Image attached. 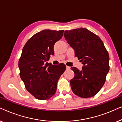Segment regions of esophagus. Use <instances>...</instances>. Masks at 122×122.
<instances>
[{
	"label": "esophagus",
	"instance_id": "esophagus-1",
	"mask_svg": "<svg viewBox=\"0 0 122 122\" xmlns=\"http://www.w3.org/2000/svg\"><path fill=\"white\" fill-rule=\"evenodd\" d=\"M70 68H71V67L70 66H66V69H69Z\"/></svg>",
	"mask_w": 122,
	"mask_h": 122
}]
</instances>
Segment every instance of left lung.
I'll list each match as a JSON object with an SVG mask.
<instances>
[{
  "mask_svg": "<svg viewBox=\"0 0 122 122\" xmlns=\"http://www.w3.org/2000/svg\"><path fill=\"white\" fill-rule=\"evenodd\" d=\"M64 36L83 65L81 71L71 68L74 73V77L70 81L71 90L80 97H92L106 81L109 71L108 51L99 36L86 28L66 30Z\"/></svg>",
  "mask_w": 122,
  "mask_h": 122,
  "instance_id": "obj_1",
  "label": "left lung"
}]
</instances>
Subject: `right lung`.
<instances>
[{
  "label": "right lung",
  "mask_w": 122,
  "mask_h": 122,
  "mask_svg": "<svg viewBox=\"0 0 122 122\" xmlns=\"http://www.w3.org/2000/svg\"><path fill=\"white\" fill-rule=\"evenodd\" d=\"M64 30H43L28 40L23 48L18 66L20 76L27 91L39 100L49 99L56 91L57 82L66 71L63 64L46 62L53 56L54 46Z\"/></svg>",
  "instance_id": "add662e5"
}]
</instances>
